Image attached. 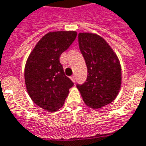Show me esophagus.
<instances>
[{"label": "esophagus", "mask_w": 146, "mask_h": 146, "mask_svg": "<svg viewBox=\"0 0 146 146\" xmlns=\"http://www.w3.org/2000/svg\"><path fill=\"white\" fill-rule=\"evenodd\" d=\"M71 78V80H72V81H73V82H75V77L74 76H72V77H70Z\"/></svg>", "instance_id": "obj_1"}]
</instances>
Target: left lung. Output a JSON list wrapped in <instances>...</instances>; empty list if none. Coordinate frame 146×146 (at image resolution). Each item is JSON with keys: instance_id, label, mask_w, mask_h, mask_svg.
Wrapping results in <instances>:
<instances>
[{"instance_id": "left-lung-1", "label": "left lung", "mask_w": 146, "mask_h": 146, "mask_svg": "<svg viewBox=\"0 0 146 146\" xmlns=\"http://www.w3.org/2000/svg\"><path fill=\"white\" fill-rule=\"evenodd\" d=\"M78 43L88 69L87 79L77 84L83 101L92 109L110 104L121 86V69L117 56L102 36L88 33L78 34Z\"/></svg>"}]
</instances>
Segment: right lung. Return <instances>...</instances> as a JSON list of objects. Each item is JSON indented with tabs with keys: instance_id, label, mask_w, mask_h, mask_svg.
<instances>
[{
	"instance_id": "right-lung-1",
	"label": "right lung",
	"mask_w": 146,
	"mask_h": 146,
	"mask_svg": "<svg viewBox=\"0 0 146 146\" xmlns=\"http://www.w3.org/2000/svg\"><path fill=\"white\" fill-rule=\"evenodd\" d=\"M75 31L48 33L28 57L25 81L28 94L36 106L54 112L63 106L73 81L65 76L60 56L76 39Z\"/></svg>"
}]
</instances>
